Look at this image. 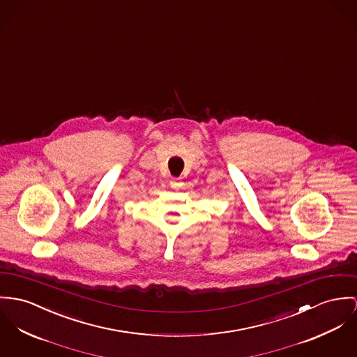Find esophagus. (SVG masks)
<instances>
[{
  "mask_svg": "<svg viewBox=\"0 0 357 357\" xmlns=\"http://www.w3.org/2000/svg\"><path fill=\"white\" fill-rule=\"evenodd\" d=\"M169 186H171L172 189H181V188L183 186V182H182L179 178H174V179L169 181Z\"/></svg>",
  "mask_w": 357,
  "mask_h": 357,
  "instance_id": "1",
  "label": "esophagus"
}]
</instances>
